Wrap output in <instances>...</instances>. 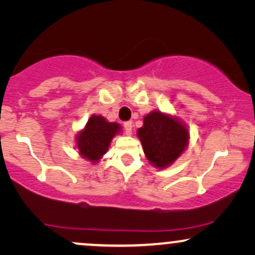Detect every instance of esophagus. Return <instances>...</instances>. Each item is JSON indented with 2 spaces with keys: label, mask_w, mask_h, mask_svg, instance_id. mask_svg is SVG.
Listing matches in <instances>:
<instances>
[{
  "label": "esophagus",
  "mask_w": 255,
  "mask_h": 255,
  "mask_svg": "<svg viewBox=\"0 0 255 255\" xmlns=\"http://www.w3.org/2000/svg\"><path fill=\"white\" fill-rule=\"evenodd\" d=\"M124 128L126 130V133L129 135V134H131V128H133V124H131V121H126L124 124Z\"/></svg>",
  "instance_id": "obj_1"
}]
</instances>
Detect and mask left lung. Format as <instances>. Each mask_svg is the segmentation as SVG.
<instances>
[{"label": "left lung", "mask_w": 255, "mask_h": 255, "mask_svg": "<svg viewBox=\"0 0 255 255\" xmlns=\"http://www.w3.org/2000/svg\"><path fill=\"white\" fill-rule=\"evenodd\" d=\"M145 156L152 165L166 168L174 163L188 145V130L176 119L152 111L145 116L144 126L137 129Z\"/></svg>", "instance_id": "8db88e82"}]
</instances>
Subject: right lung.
Listing matches in <instances>:
<instances>
[{
	"label": "right lung",
	"mask_w": 255,
	"mask_h": 255,
	"mask_svg": "<svg viewBox=\"0 0 255 255\" xmlns=\"http://www.w3.org/2000/svg\"><path fill=\"white\" fill-rule=\"evenodd\" d=\"M121 130L119 124L108 122L102 116H91L84 130L78 134V148L80 154L90 162H98L108 151L111 139Z\"/></svg>",
	"instance_id": "1"
}]
</instances>
